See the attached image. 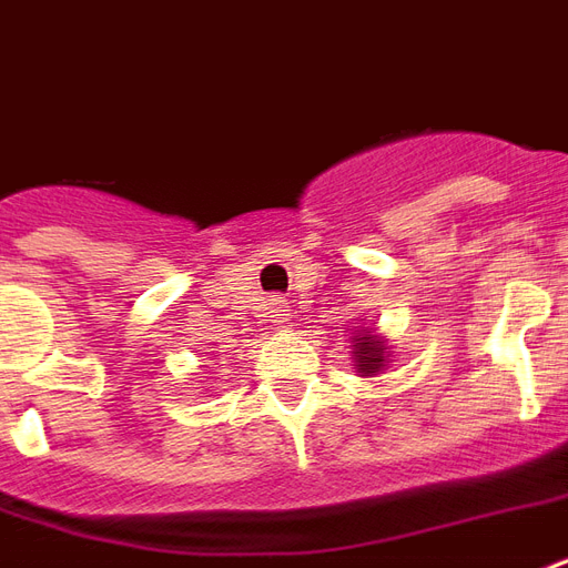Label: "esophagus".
<instances>
[{
    "label": "esophagus",
    "instance_id": "obj_1",
    "mask_svg": "<svg viewBox=\"0 0 568 568\" xmlns=\"http://www.w3.org/2000/svg\"><path fill=\"white\" fill-rule=\"evenodd\" d=\"M276 315H288V310L283 306V301H276Z\"/></svg>",
    "mask_w": 568,
    "mask_h": 568
}]
</instances>
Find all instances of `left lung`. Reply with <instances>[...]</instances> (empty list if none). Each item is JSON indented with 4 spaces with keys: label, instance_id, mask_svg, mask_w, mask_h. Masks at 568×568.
Masks as SVG:
<instances>
[{
    "label": "left lung",
    "instance_id": "1",
    "mask_svg": "<svg viewBox=\"0 0 568 568\" xmlns=\"http://www.w3.org/2000/svg\"><path fill=\"white\" fill-rule=\"evenodd\" d=\"M354 363H357V372L363 375H375L387 366V348H384V339L375 336L372 331L361 333L357 339H354Z\"/></svg>",
    "mask_w": 568,
    "mask_h": 568
}]
</instances>
